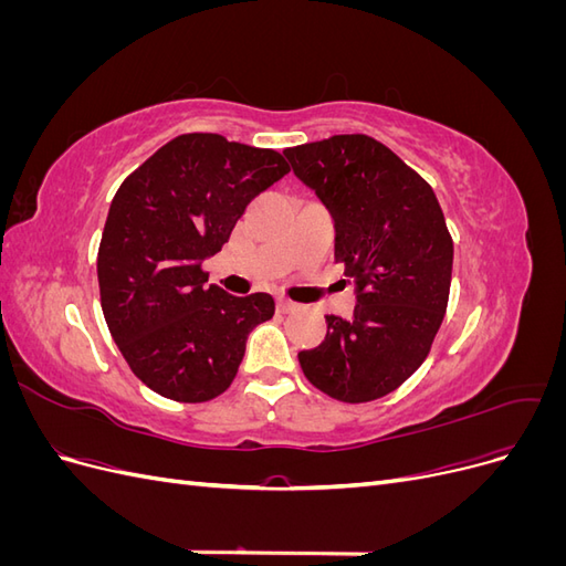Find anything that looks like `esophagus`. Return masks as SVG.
<instances>
[{
  "label": "esophagus",
  "mask_w": 566,
  "mask_h": 566,
  "mask_svg": "<svg viewBox=\"0 0 566 566\" xmlns=\"http://www.w3.org/2000/svg\"><path fill=\"white\" fill-rule=\"evenodd\" d=\"M276 306H279V312H283V314H290V312H295V310H297V304H295V302H290V300H285V297H279Z\"/></svg>",
  "instance_id": "obj_1"
}]
</instances>
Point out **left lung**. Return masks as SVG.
Listing matches in <instances>:
<instances>
[{
	"instance_id": "8db88e82",
	"label": "left lung",
	"mask_w": 566,
	"mask_h": 566,
	"mask_svg": "<svg viewBox=\"0 0 566 566\" xmlns=\"http://www.w3.org/2000/svg\"><path fill=\"white\" fill-rule=\"evenodd\" d=\"M283 156L331 212L358 302L349 318L325 316V339L297 354L300 366L337 401L380 399L420 368L447 314V219L432 186L373 136L337 134Z\"/></svg>"
}]
</instances>
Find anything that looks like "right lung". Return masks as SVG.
Listing matches in <instances>:
<instances>
[{"label": "right lung", "mask_w": 566, "mask_h": 566, "mask_svg": "<svg viewBox=\"0 0 566 566\" xmlns=\"http://www.w3.org/2000/svg\"><path fill=\"white\" fill-rule=\"evenodd\" d=\"M287 172L271 148L181 134L117 188L96 260L101 310L136 378L160 397L200 403L227 391L248 335L276 312L266 293L208 285L202 262Z\"/></svg>", "instance_id": "1"}]
</instances>
